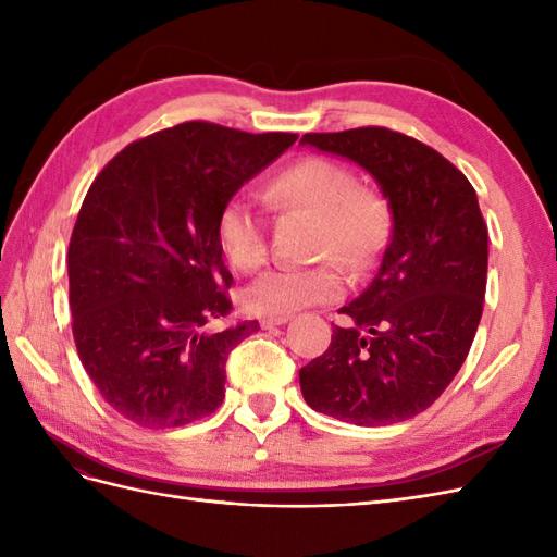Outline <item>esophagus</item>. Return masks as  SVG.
<instances>
[{
    "label": "esophagus",
    "instance_id": "34e87169",
    "mask_svg": "<svg viewBox=\"0 0 557 557\" xmlns=\"http://www.w3.org/2000/svg\"><path fill=\"white\" fill-rule=\"evenodd\" d=\"M288 318H290V315H278V318H262V320H260V327H264V330H272V327H276V325L288 323Z\"/></svg>",
    "mask_w": 557,
    "mask_h": 557
}]
</instances>
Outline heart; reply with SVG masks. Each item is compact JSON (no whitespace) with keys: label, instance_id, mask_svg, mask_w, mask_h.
<instances>
[{"label":"heart","instance_id":"b5f03b06","mask_svg":"<svg viewBox=\"0 0 557 557\" xmlns=\"http://www.w3.org/2000/svg\"><path fill=\"white\" fill-rule=\"evenodd\" d=\"M267 197L281 211H305L315 218L313 258H330L311 267H278L250 283L244 307L267 318L339 299L348 272L362 274L383 252L391 237L393 213L387 199L330 158L309 156L285 166L269 183ZM215 239L227 262L239 272H256L267 262L264 223L244 195L230 197L215 218Z\"/></svg>","mask_w":557,"mask_h":557}]
</instances>
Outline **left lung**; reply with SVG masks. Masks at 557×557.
Segmentation results:
<instances>
[{
    "instance_id": "8db88e82",
    "label": "left lung",
    "mask_w": 557,
    "mask_h": 557,
    "mask_svg": "<svg viewBox=\"0 0 557 557\" xmlns=\"http://www.w3.org/2000/svg\"><path fill=\"white\" fill-rule=\"evenodd\" d=\"M301 144L358 162L393 211L376 276L299 369L311 409L360 428L425 411L460 372L483 313L487 225L476 190L434 148L387 127L309 132Z\"/></svg>"
}]
</instances>
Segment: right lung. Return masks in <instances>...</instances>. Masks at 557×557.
Here are the masks:
<instances>
[{"instance_id": "1", "label": "right lung", "mask_w": 557, "mask_h": 557, "mask_svg": "<svg viewBox=\"0 0 557 557\" xmlns=\"http://www.w3.org/2000/svg\"><path fill=\"white\" fill-rule=\"evenodd\" d=\"M295 141L188 121L132 141L92 181L66 256L72 332L115 413L164 430L223 404L230 350L260 325L207 330L232 311L215 218Z\"/></svg>"}]
</instances>
